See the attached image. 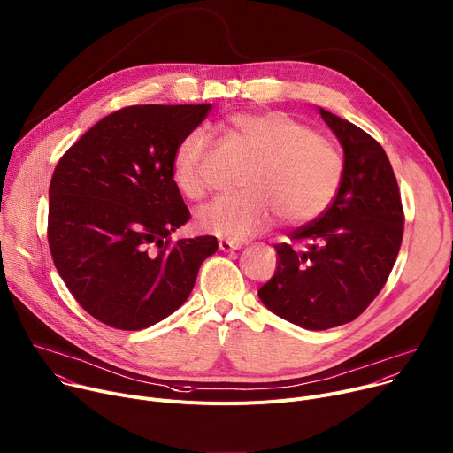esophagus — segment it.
<instances>
[{"mask_svg": "<svg viewBox=\"0 0 453 453\" xmlns=\"http://www.w3.org/2000/svg\"><path fill=\"white\" fill-rule=\"evenodd\" d=\"M241 247H242V242H239V241H228V239H221L219 241V250H223V252L239 250Z\"/></svg>", "mask_w": 453, "mask_h": 453, "instance_id": "1", "label": "esophagus"}]
</instances>
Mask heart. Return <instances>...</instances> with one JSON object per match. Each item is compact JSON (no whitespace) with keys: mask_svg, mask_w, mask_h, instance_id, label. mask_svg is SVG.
<instances>
[{"mask_svg":"<svg viewBox=\"0 0 453 453\" xmlns=\"http://www.w3.org/2000/svg\"><path fill=\"white\" fill-rule=\"evenodd\" d=\"M232 128L254 156L242 172L247 190L201 206L196 228L242 241L268 230L277 216L299 226L323 216L342 183V157L328 139L285 112H249L232 118ZM212 139L204 128L190 130L173 152L172 180L188 199L206 196V163Z\"/></svg>","mask_w":453,"mask_h":453,"instance_id":"heart-1","label":"heart"}]
</instances>
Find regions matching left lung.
I'll list each match as a JSON object with an SVG mask.
<instances>
[{
    "label": "left lung",
    "instance_id": "obj_1",
    "mask_svg": "<svg viewBox=\"0 0 453 453\" xmlns=\"http://www.w3.org/2000/svg\"><path fill=\"white\" fill-rule=\"evenodd\" d=\"M319 114L344 152L341 188L323 216L273 245L275 273L257 292L275 316L306 330L341 326L363 314L388 280L404 228L387 152L354 123L325 109Z\"/></svg>",
    "mask_w": 453,
    "mask_h": 453
}]
</instances>
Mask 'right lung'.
Masks as SVG:
<instances>
[{
	"label": "right lung",
	"mask_w": 453,
	"mask_h": 453,
	"mask_svg": "<svg viewBox=\"0 0 453 453\" xmlns=\"http://www.w3.org/2000/svg\"><path fill=\"white\" fill-rule=\"evenodd\" d=\"M212 105H134L87 130L58 161L49 188V247L58 273L92 318L143 330L190 296L218 239L173 242L190 219L172 180L181 139Z\"/></svg>",
	"instance_id": "obj_1"
}]
</instances>
